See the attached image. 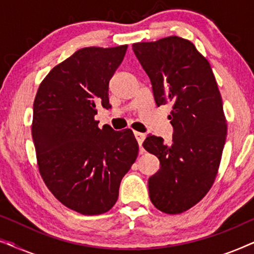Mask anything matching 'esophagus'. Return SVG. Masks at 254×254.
<instances>
[{
  "label": "esophagus",
  "mask_w": 254,
  "mask_h": 254,
  "mask_svg": "<svg viewBox=\"0 0 254 254\" xmlns=\"http://www.w3.org/2000/svg\"><path fill=\"white\" fill-rule=\"evenodd\" d=\"M134 135H135V138H136L138 145H140V147H141L142 143H143L144 138H145V134L140 133V131H134Z\"/></svg>",
  "instance_id": "esophagus-1"
}]
</instances>
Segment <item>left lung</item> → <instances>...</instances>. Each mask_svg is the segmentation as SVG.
I'll use <instances>...</instances> for the list:
<instances>
[{
  "label": "left lung",
  "instance_id": "obj_1",
  "mask_svg": "<svg viewBox=\"0 0 254 254\" xmlns=\"http://www.w3.org/2000/svg\"><path fill=\"white\" fill-rule=\"evenodd\" d=\"M152 85L156 105L172 103L171 143L148 135L143 147L161 169L148 180L149 196L163 213L180 214L213 185L227 137L222 97L209 62L190 41L172 36L133 44Z\"/></svg>",
  "mask_w": 254,
  "mask_h": 254
}]
</instances>
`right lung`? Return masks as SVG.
I'll return each instance as SVG.
<instances>
[{"instance_id": "right-lung-1", "label": "right lung", "mask_w": 254, "mask_h": 254, "mask_svg": "<svg viewBox=\"0 0 254 254\" xmlns=\"http://www.w3.org/2000/svg\"><path fill=\"white\" fill-rule=\"evenodd\" d=\"M127 45L85 47L55 65L33 103L32 137L40 175L52 194L83 215H99L117 202L121 179L138 154L133 131L95 120L109 109V83Z\"/></svg>"}]
</instances>
